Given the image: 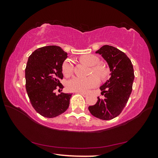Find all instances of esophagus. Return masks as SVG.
I'll return each mask as SVG.
<instances>
[{
	"instance_id": "34e87169",
	"label": "esophagus",
	"mask_w": 158,
	"mask_h": 158,
	"mask_svg": "<svg viewBox=\"0 0 158 158\" xmlns=\"http://www.w3.org/2000/svg\"><path fill=\"white\" fill-rule=\"evenodd\" d=\"M77 93H79V94H81V95L84 96V97H86V96H88L87 93H83V92H77Z\"/></svg>"
}]
</instances>
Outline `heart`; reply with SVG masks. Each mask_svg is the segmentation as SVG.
Here are the masks:
<instances>
[{"label":"heart","mask_w":158,"mask_h":158,"mask_svg":"<svg viewBox=\"0 0 158 158\" xmlns=\"http://www.w3.org/2000/svg\"><path fill=\"white\" fill-rule=\"evenodd\" d=\"M79 60L81 63L91 67L90 73L91 75L86 78H81V77H74L69 80L67 83V89L69 91L86 93L98 84L99 80L96 76V75L99 78L105 79L108 76L109 71L105 66L98 64L100 63V59L95 55H84L79 58ZM62 70L63 74L65 77L72 75L73 72V65L70 60H66L63 63ZM92 73H95L96 75H92Z\"/></svg>","instance_id":"heart-1"}]
</instances>
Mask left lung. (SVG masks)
Returning <instances> with one entry per match:
<instances>
[{
    "instance_id": "obj_1",
    "label": "left lung",
    "mask_w": 158,
    "mask_h": 158,
    "mask_svg": "<svg viewBox=\"0 0 158 158\" xmlns=\"http://www.w3.org/2000/svg\"><path fill=\"white\" fill-rule=\"evenodd\" d=\"M95 53L107 62L111 77L100 88L105 98L98 97L89 110L98 118L108 121L118 116L129 100L135 79L133 65L127 55L114 47L104 45Z\"/></svg>"
}]
</instances>
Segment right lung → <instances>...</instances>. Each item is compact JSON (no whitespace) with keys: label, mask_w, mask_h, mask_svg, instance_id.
Returning <instances> with one entry per match:
<instances>
[{"label":"right lung","mask_w":158,"mask_h":158,"mask_svg":"<svg viewBox=\"0 0 158 158\" xmlns=\"http://www.w3.org/2000/svg\"><path fill=\"white\" fill-rule=\"evenodd\" d=\"M67 57L68 53L54 45L39 48L28 57L25 69L26 92L35 110L44 117H56L69 107L72 94L55 93L63 88L60 80Z\"/></svg>","instance_id":"add662e5"}]
</instances>
